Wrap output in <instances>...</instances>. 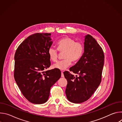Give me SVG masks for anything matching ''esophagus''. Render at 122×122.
Listing matches in <instances>:
<instances>
[{
    "label": "esophagus",
    "instance_id": "1",
    "mask_svg": "<svg viewBox=\"0 0 122 122\" xmlns=\"http://www.w3.org/2000/svg\"><path fill=\"white\" fill-rule=\"evenodd\" d=\"M61 77H64V75L63 74V71L61 72Z\"/></svg>",
    "mask_w": 122,
    "mask_h": 122
}]
</instances>
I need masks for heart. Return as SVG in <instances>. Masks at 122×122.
I'll list each match as a JSON object with an SVG mask.
<instances>
[{"label":"heart","mask_w":122,"mask_h":122,"mask_svg":"<svg viewBox=\"0 0 122 122\" xmlns=\"http://www.w3.org/2000/svg\"><path fill=\"white\" fill-rule=\"evenodd\" d=\"M57 50L60 52H64V60L60 61L53 65L54 68L64 70L68 67L73 62L79 60L84 53V45L80 41L69 37L62 38L56 44ZM58 51L53 47H50L48 50V54L50 60L54 62L57 61L58 58Z\"/></svg>","instance_id":"heart-1"}]
</instances>
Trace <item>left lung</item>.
Listing matches in <instances>:
<instances>
[{
  "label": "left lung",
  "mask_w": 122,
  "mask_h": 122,
  "mask_svg": "<svg viewBox=\"0 0 122 122\" xmlns=\"http://www.w3.org/2000/svg\"><path fill=\"white\" fill-rule=\"evenodd\" d=\"M84 51L78 62L69 68L78 74L74 76L68 71L64 72L67 81L66 94L67 99L74 103L87 100L99 85L104 66V55L102 48L90 35L85 37Z\"/></svg>",
  "instance_id": "8db88e82"
}]
</instances>
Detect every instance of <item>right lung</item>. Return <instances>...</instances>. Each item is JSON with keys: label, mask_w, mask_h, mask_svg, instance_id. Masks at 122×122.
<instances>
[{"label": "right lung", "mask_w": 122, "mask_h": 122, "mask_svg": "<svg viewBox=\"0 0 122 122\" xmlns=\"http://www.w3.org/2000/svg\"><path fill=\"white\" fill-rule=\"evenodd\" d=\"M51 33H36L24 40L14 56V77L21 92L31 103L41 104L49 98L51 87L61 77L60 69L44 71L51 66L48 50Z\"/></svg>", "instance_id": "right-lung-1"}]
</instances>
